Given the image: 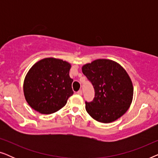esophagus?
I'll return each mask as SVG.
<instances>
[{
	"label": "esophagus",
	"instance_id": "34e87169",
	"mask_svg": "<svg viewBox=\"0 0 158 158\" xmlns=\"http://www.w3.org/2000/svg\"><path fill=\"white\" fill-rule=\"evenodd\" d=\"M77 94H78V95H80V96H81V95L83 94V93H82V90H79L77 92Z\"/></svg>",
	"mask_w": 158,
	"mask_h": 158
}]
</instances>
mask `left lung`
<instances>
[{
    "label": "left lung",
    "mask_w": 158,
    "mask_h": 158,
    "mask_svg": "<svg viewBox=\"0 0 158 158\" xmlns=\"http://www.w3.org/2000/svg\"><path fill=\"white\" fill-rule=\"evenodd\" d=\"M94 86L95 96L85 101V109L95 120L110 123L120 118L130 106L133 85L126 70L117 62L99 59L82 68Z\"/></svg>",
    "instance_id": "obj_1"
}]
</instances>
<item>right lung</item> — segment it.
Here are the masks:
<instances>
[{
	"mask_svg": "<svg viewBox=\"0 0 158 158\" xmlns=\"http://www.w3.org/2000/svg\"><path fill=\"white\" fill-rule=\"evenodd\" d=\"M70 63L45 58L34 64L26 75L23 93L30 106L41 114L57 111L73 94Z\"/></svg>",
	"mask_w": 158,
	"mask_h": 158,
	"instance_id": "obj_1",
	"label": "right lung"
}]
</instances>
